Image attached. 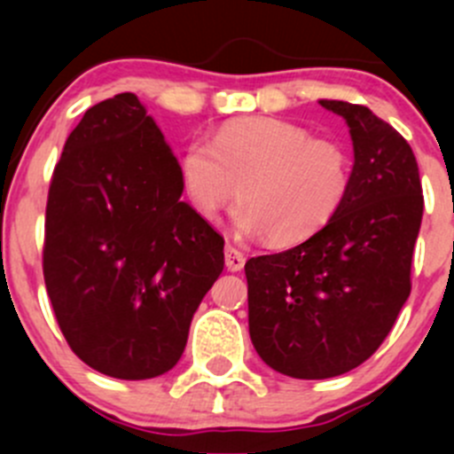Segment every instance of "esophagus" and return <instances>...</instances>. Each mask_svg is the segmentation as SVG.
<instances>
[{
    "instance_id": "1",
    "label": "esophagus",
    "mask_w": 454,
    "mask_h": 454,
    "mask_svg": "<svg viewBox=\"0 0 454 454\" xmlns=\"http://www.w3.org/2000/svg\"><path fill=\"white\" fill-rule=\"evenodd\" d=\"M223 259H226V268L231 270V272H239L246 263V256L237 248H232V246H226V250H223Z\"/></svg>"
}]
</instances>
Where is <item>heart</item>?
Returning a JSON list of instances; mask_svg holds the SVG:
<instances>
[{
  "label": "heart",
  "mask_w": 454,
  "mask_h": 454,
  "mask_svg": "<svg viewBox=\"0 0 454 454\" xmlns=\"http://www.w3.org/2000/svg\"><path fill=\"white\" fill-rule=\"evenodd\" d=\"M186 201L204 222L217 219L235 193L237 231L272 246H294L329 223L347 198L351 158L333 140L312 138L281 118H239L210 145L191 142L180 155Z\"/></svg>",
  "instance_id": "heart-1"
}]
</instances>
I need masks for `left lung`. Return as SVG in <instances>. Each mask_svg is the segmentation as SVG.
<instances>
[{"label": "left lung", "instance_id": "8db88e82", "mask_svg": "<svg viewBox=\"0 0 454 454\" xmlns=\"http://www.w3.org/2000/svg\"><path fill=\"white\" fill-rule=\"evenodd\" d=\"M318 103L349 127L347 198L308 241L246 261L250 340L268 367L299 380L336 378L382 345L411 294L424 213L409 142L369 107Z\"/></svg>", "mask_w": 454, "mask_h": 454}]
</instances>
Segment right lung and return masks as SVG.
<instances>
[{
	"label": "right lung",
	"instance_id": "add662e5",
	"mask_svg": "<svg viewBox=\"0 0 454 454\" xmlns=\"http://www.w3.org/2000/svg\"><path fill=\"white\" fill-rule=\"evenodd\" d=\"M180 198V162L138 96L87 109L50 184L43 277L67 345L109 378L176 367L223 270V239Z\"/></svg>",
	"mask_w": 454,
	"mask_h": 454
}]
</instances>
